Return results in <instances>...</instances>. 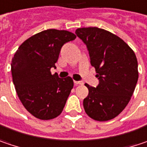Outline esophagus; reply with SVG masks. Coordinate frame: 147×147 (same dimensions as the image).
Masks as SVG:
<instances>
[{
  "label": "esophagus",
  "instance_id": "34e87169",
  "mask_svg": "<svg viewBox=\"0 0 147 147\" xmlns=\"http://www.w3.org/2000/svg\"><path fill=\"white\" fill-rule=\"evenodd\" d=\"M74 83H75L76 85H83V84H84L83 82H81V81H74Z\"/></svg>",
  "mask_w": 147,
  "mask_h": 147
}]
</instances>
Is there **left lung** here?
<instances>
[{
    "label": "left lung",
    "instance_id": "8db88e82",
    "mask_svg": "<svg viewBox=\"0 0 147 147\" xmlns=\"http://www.w3.org/2000/svg\"><path fill=\"white\" fill-rule=\"evenodd\" d=\"M86 44L91 64L99 79L96 87L88 88L83 100L86 113L93 120L106 121L117 117L127 106L138 80V64L134 51L111 32L97 27L76 30Z\"/></svg>",
    "mask_w": 147,
    "mask_h": 147
}]
</instances>
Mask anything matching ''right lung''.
<instances>
[{
	"label": "right lung",
	"instance_id": "add662e5",
	"mask_svg": "<svg viewBox=\"0 0 147 147\" xmlns=\"http://www.w3.org/2000/svg\"><path fill=\"white\" fill-rule=\"evenodd\" d=\"M67 30L49 29L25 40L11 61L15 88L22 105L40 120H51L63 111L74 83L71 77L59 78L56 68L62 46L76 39Z\"/></svg>",
	"mask_w": 147,
	"mask_h": 147
}]
</instances>
